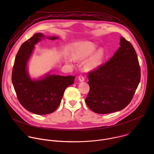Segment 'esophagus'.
Here are the masks:
<instances>
[{"mask_svg": "<svg viewBox=\"0 0 154 154\" xmlns=\"http://www.w3.org/2000/svg\"><path fill=\"white\" fill-rule=\"evenodd\" d=\"M79 81H80V82H83L84 80H85V78H84V77H83V75H80L79 76Z\"/></svg>", "mask_w": 154, "mask_h": 154, "instance_id": "34e87169", "label": "esophagus"}]
</instances>
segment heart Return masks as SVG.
<instances>
[{"label":"heart","mask_w":154,"mask_h":154,"mask_svg":"<svg viewBox=\"0 0 154 154\" xmlns=\"http://www.w3.org/2000/svg\"><path fill=\"white\" fill-rule=\"evenodd\" d=\"M97 48V46L92 42H86L82 45L77 51L75 54V58L79 60H82L92 55ZM103 57V51L102 49L98 50L90 60L86 64V67L88 69H93L102 63Z\"/></svg>","instance_id":"obj_1"}]
</instances>
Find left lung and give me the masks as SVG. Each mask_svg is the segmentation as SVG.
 <instances>
[{
	"mask_svg": "<svg viewBox=\"0 0 154 154\" xmlns=\"http://www.w3.org/2000/svg\"><path fill=\"white\" fill-rule=\"evenodd\" d=\"M120 39L121 46L111 59L88 73L90 91L85 101L96 113H110L125 108L140 82L136 51L124 37Z\"/></svg>",
	"mask_w": 154,
	"mask_h": 154,
	"instance_id": "8db88e82",
	"label": "left lung"
}]
</instances>
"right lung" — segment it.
I'll list each match as a JSON object with an SVG mask.
<instances>
[{
    "mask_svg": "<svg viewBox=\"0 0 154 154\" xmlns=\"http://www.w3.org/2000/svg\"><path fill=\"white\" fill-rule=\"evenodd\" d=\"M44 38L36 33L20 47L15 58L11 80L17 99L27 111L44 115L55 112L61 103L64 90L74 82L72 75H48L42 79L32 80L27 71V63L34 45ZM50 39L57 37H48Z\"/></svg>",
    "mask_w": 154,
    "mask_h": 154,
    "instance_id": "add662e5",
    "label": "right lung"
}]
</instances>
